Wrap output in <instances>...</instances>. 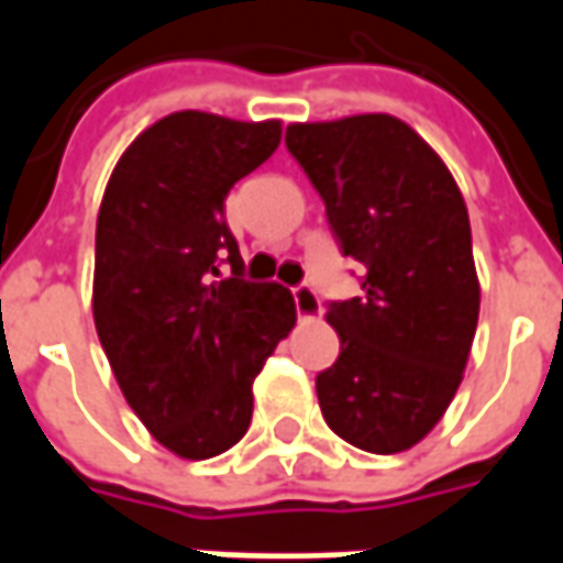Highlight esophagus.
I'll list each match as a JSON object with an SVG mask.
<instances>
[{
  "mask_svg": "<svg viewBox=\"0 0 563 563\" xmlns=\"http://www.w3.org/2000/svg\"><path fill=\"white\" fill-rule=\"evenodd\" d=\"M295 310H298V317L301 319H317L322 313V301H319V295L310 289V286H295Z\"/></svg>",
  "mask_w": 563,
  "mask_h": 563,
  "instance_id": "1",
  "label": "esophagus"
}]
</instances>
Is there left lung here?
<instances>
[{
  "label": "left lung",
  "mask_w": 563,
  "mask_h": 563,
  "mask_svg": "<svg viewBox=\"0 0 563 563\" xmlns=\"http://www.w3.org/2000/svg\"><path fill=\"white\" fill-rule=\"evenodd\" d=\"M286 147L343 256L367 271L362 295L325 313L341 355L317 377L322 416L365 452H404L443 419L476 334L467 205L446 162L391 114L292 123Z\"/></svg>",
  "instance_id": "left-lung-1"
}]
</instances>
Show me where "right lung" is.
Returning <instances> with one entry per match:
<instances>
[{"label": "right lung", "mask_w": 563, "mask_h": 563, "mask_svg": "<svg viewBox=\"0 0 563 563\" xmlns=\"http://www.w3.org/2000/svg\"><path fill=\"white\" fill-rule=\"evenodd\" d=\"M280 135V120L177 111L129 144L104 186L92 319L123 398L177 459H213L246 434L253 379L295 325L289 289L241 277L222 217Z\"/></svg>", "instance_id": "obj_1"}]
</instances>
